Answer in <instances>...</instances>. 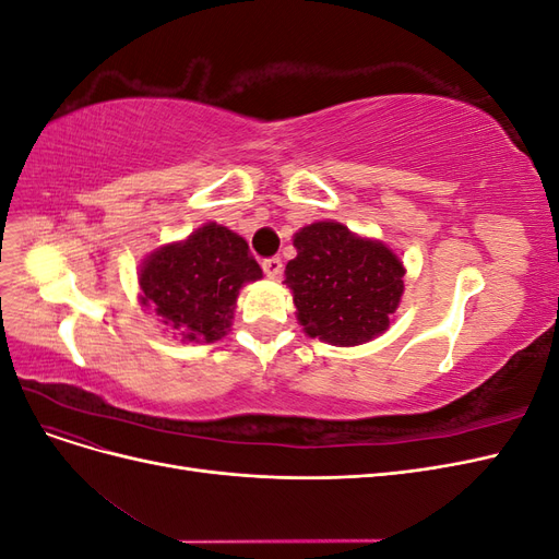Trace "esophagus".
<instances>
[{"label":"esophagus","instance_id":"obj_1","mask_svg":"<svg viewBox=\"0 0 559 559\" xmlns=\"http://www.w3.org/2000/svg\"><path fill=\"white\" fill-rule=\"evenodd\" d=\"M263 273L270 277V280H277L282 275V259L273 257V259H265L263 261Z\"/></svg>","mask_w":559,"mask_h":559}]
</instances>
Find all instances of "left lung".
<instances>
[{"label": "left lung", "mask_w": 559, "mask_h": 559, "mask_svg": "<svg viewBox=\"0 0 559 559\" xmlns=\"http://www.w3.org/2000/svg\"><path fill=\"white\" fill-rule=\"evenodd\" d=\"M298 257L284 284L310 337L352 347L389 329L403 296L405 267L380 240L354 235L337 222H317L294 235Z\"/></svg>", "instance_id": "left-lung-1"}]
</instances>
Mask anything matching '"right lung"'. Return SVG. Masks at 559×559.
<instances>
[{
  "mask_svg": "<svg viewBox=\"0 0 559 559\" xmlns=\"http://www.w3.org/2000/svg\"><path fill=\"white\" fill-rule=\"evenodd\" d=\"M261 277L240 235L210 222L151 253L140 270V300L181 341L214 343L230 329L242 286Z\"/></svg>",
  "mask_w": 559,
  "mask_h": 559,
  "instance_id": "right-lung-1",
  "label": "right lung"
}]
</instances>
